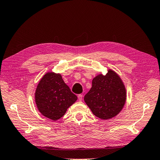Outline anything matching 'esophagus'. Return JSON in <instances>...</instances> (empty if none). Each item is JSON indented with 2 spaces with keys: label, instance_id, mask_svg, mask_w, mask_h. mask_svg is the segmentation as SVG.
<instances>
[{
  "label": "esophagus",
  "instance_id": "esophagus-1",
  "mask_svg": "<svg viewBox=\"0 0 160 160\" xmlns=\"http://www.w3.org/2000/svg\"><path fill=\"white\" fill-rule=\"evenodd\" d=\"M78 99H79V101H81L82 99H83V95L79 94L78 95Z\"/></svg>",
  "mask_w": 160,
  "mask_h": 160
}]
</instances>
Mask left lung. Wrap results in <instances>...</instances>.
Wrapping results in <instances>:
<instances>
[{"label": "left lung", "instance_id": "left-lung-1", "mask_svg": "<svg viewBox=\"0 0 160 160\" xmlns=\"http://www.w3.org/2000/svg\"><path fill=\"white\" fill-rule=\"evenodd\" d=\"M126 89L117 72L108 69L92 80V87L84 97L87 105L96 117L109 119L118 115L126 101Z\"/></svg>", "mask_w": 160, "mask_h": 160}]
</instances>
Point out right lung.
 Instances as JSON below:
<instances>
[{
    "label": "right lung",
    "instance_id": "obj_1",
    "mask_svg": "<svg viewBox=\"0 0 160 160\" xmlns=\"http://www.w3.org/2000/svg\"><path fill=\"white\" fill-rule=\"evenodd\" d=\"M35 100L39 112L47 118L57 121L63 116L77 100L60 73L48 72L42 76L35 90Z\"/></svg>",
    "mask_w": 160,
    "mask_h": 160
}]
</instances>
